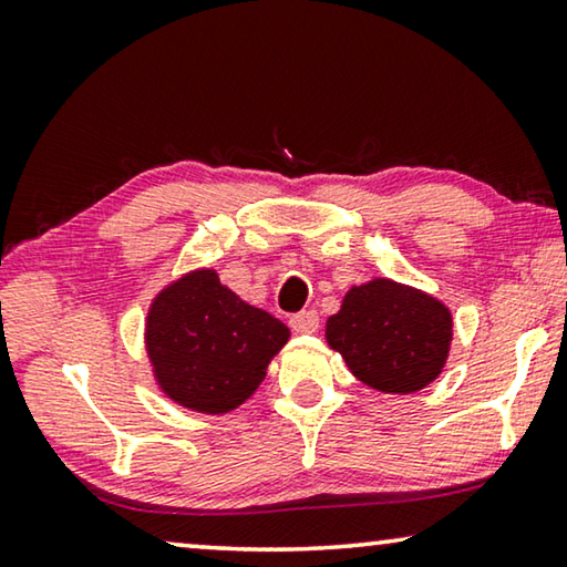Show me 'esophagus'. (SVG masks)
I'll use <instances>...</instances> for the list:
<instances>
[{"label": "esophagus", "instance_id": "1", "mask_svg": "<svg viewBox=\"0 0 567 567\" xmlns=\"http://www.w3.org/2000/svg\"><path fill=\"white\" fill-rule=\"evenodd\" d=\"M290 328H292L297 334H312V332H318V328H320L318 312L307 310V312H300V315H292V318H290Z\"/></svg>", "mask_w": 567, "mask_h": 567}]
</instances>
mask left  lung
<instances>
[{
	"label": "left lung",
	"instance_id": "obj_1",
	"mask_svg": "<svg viewBox=\"0 0 567 567\" xmlns=\"http://www.w3.org/2000/svg\"><path fill=\"white\" fill-rule=\"evenodd\" d=\"M324 340L362 385L410 395L435 382L453 344V312L437 297L388 277L352 285Z\"/></svg>",
	"mask_w": 567,
	"mask_h": 567
}]
</instances>
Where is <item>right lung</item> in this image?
I'll use <instances>...</instances> for the list:
<instances>
[{
  "mask_svg": "<svg viewBox=\"0 0 567 567\" xmlns=\"http://www.w3.org/2000/svg\"><path fill=\"white\" fill-rule=\"evenodd\" d=\"M290 330L219 282L213 267L185 272L155 295L145 320L152 375L192 412L225 415L255 395Z\"/></svg>",
  "mask_w": 567,
  "mask_h": 567,
  "instance_id": "obj_1",
  "label": "right lung"
}]
</instances>
